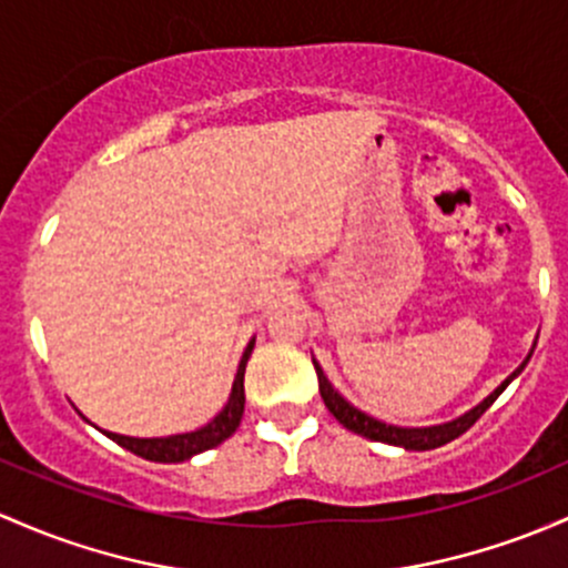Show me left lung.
<instances>
[{
	"label": "left lung",
	"instance_id": "1",
	"mask_svg": "<svg viewBox=\"0 0 568 568\" xmlns=\"http://www.w3.org/2000/svg\"><path fill=\"white\" fill-rule=\"evenodd\" d=\"M530 354H534V351H530ZM530 354H528V359H530ZM528 359H525L520 367H517L515 373H511L509 378L498 386V389L489 394L485 403H479L474 410H468V414L459 416V419H455V422H446V425H433V427H399V425H389V422L375 419V416H369L367 410L356 408L354 403H348L343 394L334 389L318 362L313 359V364H315V373H318V389H321V397H324V405L329 408V414L345 429H351V433H356V435H364V438H369V440H381V444L405 446V449H414V452H427V449H438V446L449 444V440H455L457 435H463L465 429L474 427V422L485 414L495 399H498V394L504 392L506 386H509L511 381L523 373Z\"/></svg>",
	"mask_w": 568,
	"mask_h": 568
}]
</instances>
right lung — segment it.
Listing matches in <instances>:
<instances>
[{"mask_svg":"<svg viewBox=\"0 0 568 568\" xmlns=\"http://www.w3.org/2000/svg\"><path fill=\"white\" fill-rule=\"evenodd\" d=\"M255 339H250V345L244 348L242 362H239L234 389H231L229 405L209 422L206 427L195 429V433H182V435H169V438H130V435L119 433H105L111 440H116L119 446L130 449L133 455L143 459H152V463H182V459H190L193 455H201V452L214 449L217 444H223L225 438L236 433L239 422H242L244 414V367H247L250 354H253Z\"/></svg>","mask_w":568,"mask_h":568,"instance_id":"add662e5","label":"right lung"}]
</instances>
